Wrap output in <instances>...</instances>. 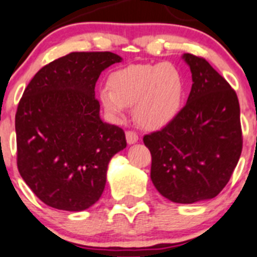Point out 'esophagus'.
Instances as JSON below:
<instances>
[{"label": "esophagus", "mask_w": 257, "mask_h": 257, "mask_svg": "<svg viewBox=\"0 0 257 257\" xmlns=\"http://www.w3.org/2000/svg\"><path fill=\"white\" fill-rule=\"evenodd\" d=\"M126 141L128 145H133V144H136L139 141V135L134 131H127L126 133Z\"/></svg>", "instance_id": "1"}]
</instances>
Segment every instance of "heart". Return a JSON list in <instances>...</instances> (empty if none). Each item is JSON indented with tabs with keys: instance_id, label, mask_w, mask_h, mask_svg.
I'll return each mask as SVG.
<instances>
[{
	"instance_id": "obj_1",
	"label": "heart",
	"mask_w": 257,
	"mask_h": 257,
	"mask_svg": "<svg viewBox=\"0 0 257 257\" xmlns=\"http://www.w3.org/2000/svg\"><path fill=\"white\" fill-rule=\"evenodd\" d=\"M187 96V79L173 63L133 64L112 73L108 89L101 90L99 99L114 119L134 107L136 122L150 131L172 123L182 111Z\"/></svg>"
}]
</instances>
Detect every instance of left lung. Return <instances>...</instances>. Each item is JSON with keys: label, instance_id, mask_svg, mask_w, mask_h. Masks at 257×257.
Instances as JSON below:
<instances>
[{"label": "left lung", "instance_id": "obj_1", "mask_svg": "<svg viewBox=\"0 0 257 257\" xmlns=\"http://www.w3.org/2000/svg\"><path fill=\"white\" fill-rule=\"evenodd\" d=\"M192 89L179 116L144 136L153 184L174 203L212 199L226 187L242 151L240 104L227 80L206 59L184 54Z\"/></svg>", "mask_w": 257, "mask_h": 257}]
</instances>
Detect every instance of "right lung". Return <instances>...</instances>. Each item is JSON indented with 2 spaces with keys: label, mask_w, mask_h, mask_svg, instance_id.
<instances>
[{
  "label": "right lung",
  "mask_w": 257,
  "mask_h": 257,
  "mask_svg": "<svg viewBox=\"0 0 257 257\" xmlns=\"http://www.w3.org/2000/svg\"><path fill=\"white\" fill-rule=\"evenodd\" d=\"M121 60L111 51L70 53L41 68L20 99L17 168L53 208L93 206L104 190L109 160L126 148L123 130L102 121L94 96L101 73Z\"/></svg>",
  "instance_id": "add662e5"
}]
</instances>
